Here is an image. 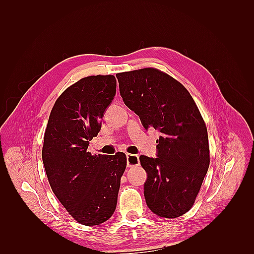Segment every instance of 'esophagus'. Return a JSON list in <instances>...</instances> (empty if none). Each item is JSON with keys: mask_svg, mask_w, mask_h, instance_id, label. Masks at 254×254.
Wrapping results in <instances>:
<instances>
[{"mask_svg": "<svg viewBox=\"0 0 254 254\" xmlns=\"http://www.w3.org/2000/svg\"><path fill=\"white\" fill-rule=\"evenodd\" d=\"M126 159H127V166L128 167L136 166V165H139V163H140L139 156H137V155H130V153H127Z\"/></svg>", "mask_w": 254, "mask_h": 254, "instance_id": "34e87169", "label": "esophagus"}]
</instances>
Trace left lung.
<instances>
[{"mask_svg": "<svg viewBox=\"0 0 254 254\" xmlns=\"http://www.w3.org/2000/svg\"><path fill=\"white\" fill-rule=\"evenodd\" d=\"M123 102L153 127L157 158L140 156L147 173L144 196L160 217L176 218L193 206L210 165L206 127L193 97L180 82L156 68L119 73Z\"/></svg>", "mask_w": 254, "mask_h": 254, "instance_id": "left-lung-1", "label": "left lung"}]
</instances>
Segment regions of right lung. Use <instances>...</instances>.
I'll list each match as a JSON object with an SVG mask.
<instances>
[{
	"label": "right lung",
	"instance_id": "right-lung-1",
	"mask_svg": "<svg viewBox=\"0 0 254 254\" xmlns=\"http://www.w3.org/2000/svg\"><path fill=\"white\" fill-rule=\"evenodd\" d=\"M117 93L113 75L84 77L59 96L44 133L42 161L50 186L65 210L84 226H97L115 211L124 152L92 156L90 141Z\"/></svg>",
	"mask_w": 254,
	"mask_h": 254
}]
</instances>
